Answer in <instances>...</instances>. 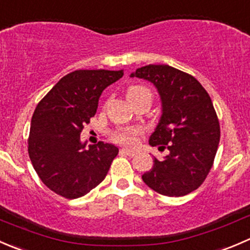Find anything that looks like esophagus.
Here are the masks:
<instances>
[{"label": "esophagus", "mask_w": 250, "mask_h": 250, "mask_svg": "<svg viewBox=\"0 0 250 250\" xmlns=\"http://www.w3.org/2000/svg\"><path fill=\"white\" fill-rule=\"evenodd\" d=\"M122 152L125 153L128 156H135L138 153L137 150H133V148H122Z\"/></svg>", "instance_id": "34e87169"}]
</instances>
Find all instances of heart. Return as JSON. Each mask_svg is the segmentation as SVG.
I'll list each match as a JSON object with an SVG mask.
<instances>
[{"label": "heart", "mask_w": 250, "mask_h": 250, "mask_svg": "<svg viewBox=\"0 0 250 250\" xmlns=\"http://www.w3.org/2000/svg\"><path fill=\"white\" fill-rule=\"evenodd\" d=\"M127 98L132 104L141 99H147L151 102L152 100V93H151V90L148 88L144 87V85L134 84L128 87ZM141 133H143V129L140 127H122L113 130L112 134H111V138L120 144L132 145V144H134L138 140Z\"/></svg>", "instance_id": "b5f03b06"}]
</instances>
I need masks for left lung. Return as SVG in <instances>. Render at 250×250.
<instances>
[{
    "label": "left lung",
    "mask_w": 250,
    "mask_h": 250,
    "mask_svg": "<svg viewBox=\"0 0 250 250\" xmlns=\"http://www.w3.org/2000/svg\"><path fill=\"white\" fill-rule=\"evenodd\" d=\"M132 77L152 82L162 100V117L150 145L169 151L155 157L143 174L146 185L160 195L180 197L200 188L213 167L220 140V125L210 97L192 75L169 65H146Z\"/></svg>",
    "instance_id": "left-lung-1"
}]
</instances>
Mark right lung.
Here are the masks:
<instances>
[{"instance_id": "obj_1", "label": "right lung", "mask_w": 250, "mask_h": 250, "mask_svg": "<svg viewBox=\"0 0 250 250\" xmlns=\"http://www.w3.org/2000/svg\"><path fill=\"white\" fill-rule=\"evenodd\" d=\"M123 76V70H76L64 76L37 104L27 151L34 169L49 190L67 200L97 188L109 172L118 148L80 140L95 115L103 90Z\"/></svg>"}]
</instances>
